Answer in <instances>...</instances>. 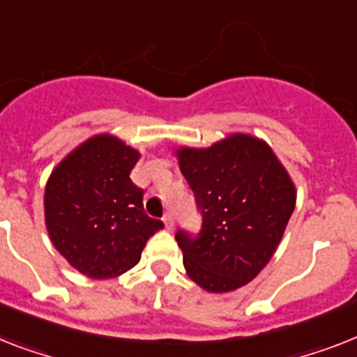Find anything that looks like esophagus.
Instances as JSON below:
<instances>
[{
  "label": "esophagus",
  "mask_w": 357,
  "mask_h": 357,
  "mask_svg": "<svg viewBox=\"0 0 357 357\" xmlns=\"http://www.w3.org/2000/svg\"><path fill=\"white\" fill-rule=\"evenodd\" d=\"M163 222H165V227L169 229V231H172V229H174V214L172 213L165 214Z\"/></svg>",
  "instance_id": "34e87169"
}]
</instances>
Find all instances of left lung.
<instances>
[{"label":"left lung","mask_w":357,"mask_h":357,"mask_svg":"<svg viewBox=\"0 0 357 357\" xmlns=\"http://www.w3.org/2000/svg\"><path fill=\"white\" fill-rule=\"evenodd\" d=\"M178 159L202 214L198 234L176 233L187 275L213 294L242 288L280 244L295 208L294 181L273 150L245 133L179 149Z\"/></svg>","instance_id":"obj_1"}]
</instances>
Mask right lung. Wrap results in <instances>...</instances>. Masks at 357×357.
Masks as SVG:
<instances>
[{
	"mask_svg": "<svg viewBox=\"0 0 357 357\" xmlns=\"http://www.w3.org/2000/svg\"><path fill=\"white\" fill-rule=\"evenodd\" d=\"M139 152L100 133L69 153L45 185V225L58 253L89 279H113L141 260L163 229L130 179Z\"/></svg>",
	"mask_w": 357,
	"mask_h": 357,
	"instance_id": "obj_1",
	"label": "right lung"
}]
</instances>
